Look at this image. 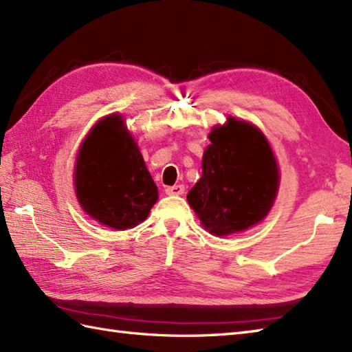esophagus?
I'll list each match as a JSON object with an SVG mask.
<instances>
[{"label": "esophagus", "mask_w": 352, "mask_h": 352, "mask_svg": "<svg viewBox=\"0 0 352 352\" xmlns=\"http://www.w3.org/2000/svg\"><path fill=\"white\" fill-rule=\"evenodd\" d=\"M166 195H183L184 193V186L183 184H177V186H170L165 189Z\"/></svg>", "instance_id": "34e87169"}]
</instances>
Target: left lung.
Instances as JSON below:
<instances>
[{"instance_id":"1","label":"left lung","mask_w":352,"mask_h":352,"mask_svg":"<svg viewBox=\"0 0 352 352\" xmlns=\"http://www.w3.org/2000/svg\"><path fill=\"white\" fill-rule=\"evenodd\" d=\"M208 138L202 177L187 201L211 234L248 230L267 216L276 198L279 170L273 151L255 126L232 117Z\"/></svg>"}]
</instances>
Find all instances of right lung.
I'll return each mask as SVG.
<instances>
[{"mask_svg": "<svg viewBox=\"0 0 352 352\" xmlns=\"http://www.w3.org/2000/svg\"><path fill=\"white\" fill-rule=\"evenodd\" d=\"M75 187L85 213L113 230L141 223L157 201V187L118 116L103 118L87 136Z\"/></svg>", "mask_w": 352, "mask_h": 352, "instance_id": "right-lung-1", "label": "right lung"}]
</instances>
